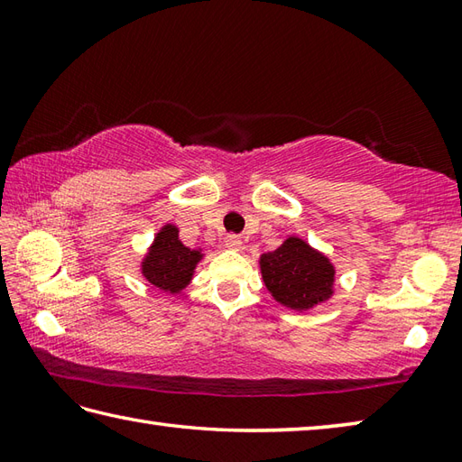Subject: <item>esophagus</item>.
<instances>
[{"label":"esophagus","instance_id":"34e87169","mask_svg":"<svg viewBox=\"0 0 462 462\" xmlns=\"http://www.w3.org/2000/svg\"><path fill=\"white\" fill-rule=\"evenodd\" d=\"M224 242H226V248H230V250H240L242 248V238L236 236V234H228V236L224 238Z\"/></svg>","mask_w":462,"mask_h":462}]
</instances>
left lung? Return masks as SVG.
<instances>
[{"mask_svg":"<svg viewBox=\"0 0 462 462\" xmlns=\"http://www.w3.org/2000/svg\"><path fill=\"white\" fill-rule=\"evenodd\" d=\"M262 278L272 296L290 310H310L333 293V266L300 238H288L260 258Z\"/></svg>","mask_w":462,"mask_h":462,"instance_id":"obj_1","label":"left lung"}]
</instances>
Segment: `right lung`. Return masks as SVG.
I'll return each mask as SVG.
<instances>
[{
	"label": "right lung",
	"mask_w": 462,
	"mask_h": 462,
	"mask_svg": "<svg viewBox=\"0 0 462 462\" xmlns=\"http://www.w3.org/2000/svg\"><path fill=\"white\" fill-rule=\"evenodd\" d=\"M202 258L199 250L186 248L179 240V230L166 224L156 234L149 256L143 262V273L152 286L164 291L179 293L189 286L196 263Z\"/></svg>",
	"instance_id": "right-lung-1"
}]
</instances>
